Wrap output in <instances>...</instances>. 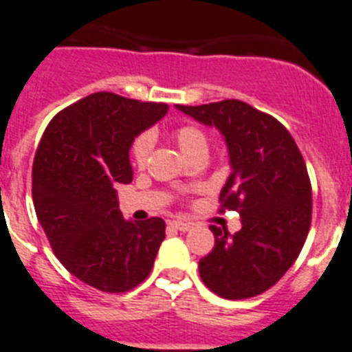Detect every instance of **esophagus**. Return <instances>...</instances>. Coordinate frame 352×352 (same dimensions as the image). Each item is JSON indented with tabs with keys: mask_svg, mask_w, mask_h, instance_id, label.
Returning <instances> with one entry per match:
<instances>
[{
	"mask_svg": "<svg viewBox=\"0 0 352 352\" xmlns=\"http://www.w3.org/2000/svg\"><path fill=\"white\" fill-rule=\"evenodd\" d=\"M170 226L178 231H188L192 228L190 222H183V221H170Z\"/></svg>",
	"mask_w": 352,
	"mask_h": 352,
	"instance_id": "34e87169",
	"label": "esophagus"
}]
</instances>
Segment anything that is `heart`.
Masks as SVG:
<instances>
[{"label":"heart","instance_id":"1","mask_svg":"<svg viewBox=\"0 0 352 352\" xmlns=\"http://www.w3.org/2000/svg\"><path fill=\"white\" fill-rule=\"evenodd\" d=\"M174 140L176 144L179 146V149L183 151V155L188 156V158H194L197 155H203V153H208V146H210V140H208V135L205 131L201 130L199 126L196 124H183L178 126L173 133ZM153 135L149 131H144L140 133L137 139L133 140L130 147V158H131V164L135 167H146L147 160H149V156H151L153 151Z\"/></svg>","mask_w":352,"mask_h":352}]
</instances>
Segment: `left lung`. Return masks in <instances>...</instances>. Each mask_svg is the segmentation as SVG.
<instances>
[{
  "instance_id": "8db88e82",
  "label": "left lung",
  "mask_w": 352,
  "mask_h": 352,
  "mask_svg": "<svg viewBox=\"0 0 352 352\" xmlns=\"http://www.w3.org/2000/svg\"><path fill=\"white\" fill-rule=\"evenodd\" d=\"M226 140L231 174L221 210H236L242 228L212 226L215 245L199 260L203 283L224 299H248L283 278L301 253L311 224V183L296 140L278 119L239 99L185 107Z\"/></svg>"
}]
</instances>
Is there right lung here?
<instances>
[{
    "label": "right lung",
    "mask_w": 352,
    "mask_h": 352,
    "mask_svg": "<svg viewBox=\"0 0 352 352\" xmlns=\"http://www.w3.org/2000/svg\"><path fill=\"white\" fill-rule=\"evenodd\" d=\"M167 110L96 92L56 113L35 153L33 206L51 249L71 274L101 292L139 287L165 239L164 219L126 221L113 187L133 179L131 142Z\"/></svg>",
    "instance_id": "right-lung-1"
}]
</instances>
